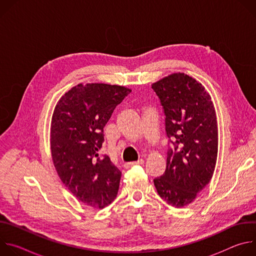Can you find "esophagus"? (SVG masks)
<instances>
[{
  "label": "esophagus",
  "instance_id": "obj_1",
  "mask_svg": "<svg viewBox=\"0 0 256 256\" xmlns=\"http://www.w3.org/2000/svg\"><path fill=\"white\" fill-rule=\"evenodd\" d=\"M142 164H144V160H142V159H140V160H138V161H136V162H128V163H126L124 166V168L128 169V168H130V167H132V166H136V165H142Z\"/></svg>",
  "mask_w": 256,
  "mask_h": 256
}]
</instances>
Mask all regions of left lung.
Wrapping results in <instances>:
<instances>
[{
  "instance_id": "8db88e82",
  "label": "left lung",
  "mask_w": 256,
  "mask_h": 256,
  "mask_svg": "<svg viewBox=\"0 0 256 256\" xmlns=\"http://www.w3.org/2000/svg\"><path fill=\"white\" fill-rule=\"evenodd\" d=\"M169 138L166 170L154 179L168 204H192L210 181L218 155V124L214 104L204 87L184 72L154 83Z\"/></svg>"
}]
</instances>
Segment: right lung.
<instances>
[{"mask_svg":"<svg viewBox=\"0 0 256 256\" xmlns=\"http://www.w3.org/2000/svg\"><path fill=\"white\" fill-rule=\"evenodd\" d=\"M130 92L118 85L79 84L62 96L52 114L50 149L56 170L72 194L95 208L110 204L118 196L122 172L99 150L105 124Z\"/></svg>","mask_w":256,"mask_h":256,"instance_id":"obj_1","label":"right lung"}]
</instances>
